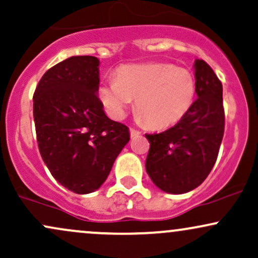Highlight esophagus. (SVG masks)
Returning a JSON list of instances; mask_svg holds the SVG:
<instances>
[{
  "mask_svg": "<svg viewBox=\"0 0 258 258\" xmlns=\"http://www.w3.org/2000/svg\"><path fill=\"white\" fill-rule=\"evenodd\" d=\"M130 133H131V137H137V136L141 135V131L136 128H130Z\"/></svg>",
  "mask_w": 258,
  "mask_h": 258,
  "instance_id": "esophagus-1",
  "label": "esophagus"
}]
</instances>
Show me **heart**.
I'll return each mask as SVG.
<instances>
[{
  "label": "heart",
  "instance_id": "1",
  "mask_svg": "<svg viewBox=\"0 0 258 258\" xmlns=\"http://www.w3.org/2000/svg\"><path fill=\"white\" fill-rule=\"evenodd\" d=\"M191 72L170 63L123 65L115 80L100 86L99 97L115 119L125 116L135 102V111L153 128H164L182 119L194 102Z\"/></svg>",
  "mask_w": 258,
  "mask_h": 258
}]
</instances>
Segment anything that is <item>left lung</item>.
<instances>
[{
	"mask_svg": "<svg viewBox=\"0 0 258 258\" xmlns=\"http://www.w3.org/2000/svg\"><path fill=\"white\" fill-rule=\"evenodd\" d=\"M198 98L173 127L146 135L150 143L147 173L158 188L183 194L199 186L211 172L224 133L223 88L209 64L195 59Z\"/></svg>",
	"mask_w": 258,
	"mask_h": 258,
	"instance_id": "1",
	"label": "left lung"
}]
</instances>
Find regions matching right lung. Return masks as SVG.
Returning a JSON list of instances; mask_svg holds the SVG:
<instances>
[{
	"label": "right lung",
	"mask_w": 258,
	"mask_h": 258,
	"mask_svg": "<svg viewBox=\"0 0 258 258\" xmlns=\"http://www.w3.org/2000/svg\"><path fill=\"white\" fill-rule=\"evenodd\" d=\"M99 60L76 55L47 70L34 93V121L42 160L76 194L97 190L128 143V127L109 119L98 94Z\"/></svg>",
	"instance_id": "1"
}]
</instances>
